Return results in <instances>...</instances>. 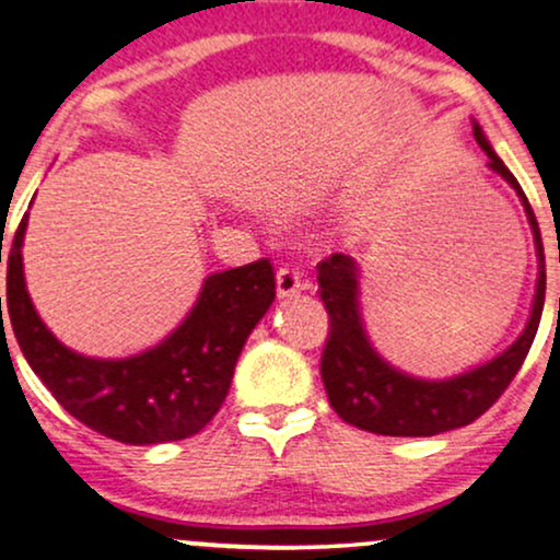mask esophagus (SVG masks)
<instances>
[{
    "instance_id": "1",
    "label": "esophagus",
    "mask_w": 560,
    "mask_h": 560,
    "mask_svg": "<svg viewBox=\"0 0 560 560\" xmlns=\"http://www.w3.org/2000/svg\"><path fill=\"white\" fill-rule=\"evenodd\" d=\"M300 289H302V279L294 268H281V271L276 273V294H279L281 300L294 298Z\"/></svg>"
}]
</instances>
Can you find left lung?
Wrapping results in <instances>:
<instances>
[{
	"label": "left lung",
	"mask_w": 560,
	"mask_h": 560,
	"mask_svg": "<svg viewBox=\"0 0 560 560\" xmlns=\"http://www.w3.org/2000/svg\"><path fill=\"white\" fill-rule=\"evenodd\" d=\"M474 139L487 152V168L498 173L516 191L529 221L537 253V281L529 318L522 334L490 361L471 365L445 378H423L392 365L371 342L361 307V268L350 255H331L318 266V289L329 311L331 334L320 358V378L337 416L363 432L387 436H434L460 429L479 419L503 395L522 369L542 318L545 305V253L537 218L516 176L492 150L490 139L471 120Z\"/></svg>",
	"instance_id": "obj_1"
}]
</instances>
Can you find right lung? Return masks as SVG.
I'll use <instances>...</instances> for the list:
<instances>
[{"label": "right lung", "mask_w": 560, "mask_h": 560, "mask_svg": "<svg viewBox=\"0 0 560 560\" xmlns=\"http://www.w3.org/2000/svg\"><path fill=\"white\" fill-rule=\"evenodd\" d=\"M25 229L28 213L10 244L8 316L25 361L55 400L126 445L186 440L208 427L226 400L244 342L276 298L271 262L210 273L191 311L158 345L128 358H92L62 345L36 313L23 271Z\"/></svg>", "instance_id": "add662e5"}]
</instances>
